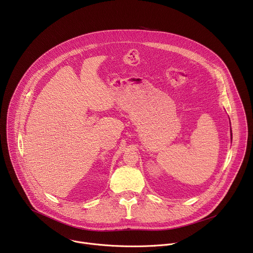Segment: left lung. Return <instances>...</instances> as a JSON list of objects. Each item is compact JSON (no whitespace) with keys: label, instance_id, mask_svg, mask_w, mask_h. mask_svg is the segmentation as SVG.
Returning a JSON list of instances; mask_svg holds the SVG:
<instances>
[{"label":"left lung","instance_id":"8db88e82","mask_svg":"<svg viewBox=\"0 0 253 253\" xmlns=\"http://www.w3.org/2000/svg\"><path fill=\"white\" fill-rule=\"evenodd\" d=\"M231 137H232V134H231Z\"/></svg>","mask_w":253,"mask_h":253}]
</instances>
